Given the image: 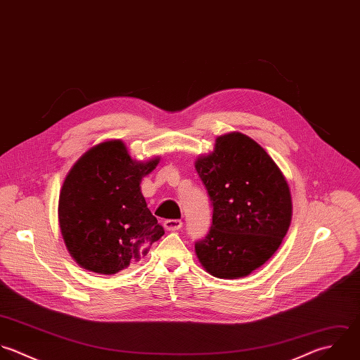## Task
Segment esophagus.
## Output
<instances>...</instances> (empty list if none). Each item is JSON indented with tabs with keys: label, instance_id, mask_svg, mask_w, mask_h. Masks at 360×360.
<instances>
[{
	"label": "esophagus",
	"instance_id": "obj_1",
	"mask_svg": "<svg viewBox=\"0 0 360 360\" xmlns=\"http://www.w3.org/2000/svg\"><path fill=\"white\" fill-rule=\"evenodd\" d=\"M182 227V221L181 220H165L164 221V229L167 231H176Z\"/></svg>",
	"mask_w": 360,
	"mask_h": 360
}]
</instances>
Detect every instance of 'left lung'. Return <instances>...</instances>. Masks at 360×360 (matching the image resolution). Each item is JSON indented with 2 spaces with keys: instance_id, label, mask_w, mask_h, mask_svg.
<instances>
[{
  "instance_id": "8db88e82",
  "label": "left lung",
  "mask_w": 360,
  "mask_h": 360,
  "mask_svg": "<svg viewBox=\"0 0 360 360\" xmlns=\"http://www.w3.org/2000/svg\"><path fill=\"white\" fill-rule=\"evenodd\" d=\"M195 168L213 203V224L195 252L212 276L240 279L281 247L292 221L289 184L272 157L251 137L230 131Z\"/></svg>"
}]
</instances>
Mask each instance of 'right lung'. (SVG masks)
<instances>
[{
  "label": "right lung",
  "instance_id": "right-lung-1",
  "mask_svg": "<svg viewBox=\"0 0 360 360\" xmlns=\"http://www.w3.org/2000/svg\"><path fill=\"white\" fill-rule=\"evenodd\" d=\"M158 162V155L133 160L122 140H106L70 168L58 196V226L81 268L99 275L126 271L164 236L140 191Z\"/></svg>",
  "mask_w": 360,
  "mask_h": 360
}]
</instances>
